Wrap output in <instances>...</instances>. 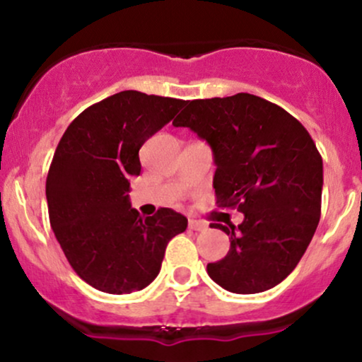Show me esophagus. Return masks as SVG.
<instances>
[{"label":"esophagus","instance_id":"esophagus-1","mask_svg":"<svg viewBox=\"0 0 362 362\" xmlns=\"http://www.w3.org/2000/svg\"><path fill=\"white\" fill-rule=\"evenodd\" d=\"M207 228L206 223L202 221H197V219H189V230H194V231H204Z\"/></svg>","mask_w":362,"mask_h":362}]
</instances>
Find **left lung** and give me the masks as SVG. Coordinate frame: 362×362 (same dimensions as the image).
Here are the masks:
<instances>
[{
	"mask_svg": "<svg viewBox=\"0 0 362 362\" xmlns=\"http://www.w3.org/2000/svg\"><path fill=\"white\" fill-rule=\"evenodd\" d=\"M213 149L216 204L238 207L242 224L223 226L226 257L207 264L216 284L255 294L284 281L317 231L323 163L303 124L250 93L192 100L173 120Z\"/></svg>",
	"mask_w": 362,
	"mask_h": 362,
	"instance_id": "left-lung-1",
	"label": "left lung"
}]
</instances>
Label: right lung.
Instances as JSON below:
<instances>
[{"label": "right lung", "mask_w": 362, "mask_h": 362, "mask_svg": "<svg viewBox=\"0 0 362 362\" xmlns=\"http://www.w3.org/2000/svg\"><path fill=\"white\" fill-rule=\"evenodd\" d=\"M185 100L126 90L69 124L45 182L54 235L74 272L95 289L129 294L155 281L165 248L187 218L168 207L143 218L129 202L139 149Z\"/></svg>", "instance_id": "add662e5"}]
</instances>
